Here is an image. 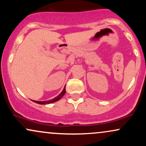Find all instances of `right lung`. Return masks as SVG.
I'll use <instances>...</instances> for the list:
<instances>
[{
  "mask_svg": "<svg viewBox=\"0 0 146 146\" xmlns=\"http://www.w3.org/2000/svg\"><path fill=\"white\" fill-rule=\"evenodd\" d=\"M65 86L64 88V89L60 93V95H58V96L56 97L55 98L52 99V100H48V101H35V100H33V102H36L37 104H51V103H53V102H56L57 101H58V100H60L62 97L64 96V95L65 94V93H66V89H65Z\"/></svg>",
  "mask_w": 146,
  "mask_h": 146,
  "instance_id": "obj_1",
  "label": "right lung"
}]
</instances>
